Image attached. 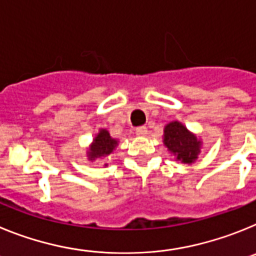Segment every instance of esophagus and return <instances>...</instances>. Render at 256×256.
<instances>
[{
  "mask_svg": "<svg viewBox=\"0 0 256 256\" xmlns=\"http://www.w3.org/2000/svg\"><path fill=\"white\" fill-rule=\"evenodd\" d=\"M136 134L138 136V137H144V136L148 134V128L144 126H138V128L136 130Z\"/></svg>",
  "mask_w": 256,
  "mask_h": 256,
  "instance_id": "obj_1",
  "label": "esophagus"
}]
</instances>
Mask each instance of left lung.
<instances>
[{"label": "left lung", "mask_w": 256, "mask_h": 256, "mask_svg": "<svg viewBox=\"0 0 256 256\" xmlns=\"http://www.w3.org/2000/svg\"><path fill=\"white\" fill-rule=\"evenodd\" d=\"M164 144L177 159L191 164L198 159L200 152V141L178 122H172L164 130Z\"/></svg>", "instance_id": "1"}]
</instances>
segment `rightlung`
<instances>
[{"instance_id":"right-lung-1","label":"right lung","mask_w":256,"mask_h":256,"mask_svg":"<svg viewBox=\"0 0 256 256\" xmlns=\"http://www.w3.org/2000/svg\"><path fill=\"white\" fill-rule=\"evenodd\" d=\"M116 144L118 141L110 137V133L108 130H100L97 137H94V144L88 151V159L94 160L106 158L112 152V150L116 148Z\"/></svg>"}]
</instances>
